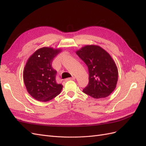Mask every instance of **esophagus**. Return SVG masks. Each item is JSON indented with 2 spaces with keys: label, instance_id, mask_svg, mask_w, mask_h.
Instances as JSON below:
<instances>
[{
  "label": "esophagus",
  "instance_id": "obj_1",
  "mask_svg": "<svg viewBox=\"0 0 146 146\" xmlns=\"http://www.w3.org/2000/svg\"><path fill=\"white\" fill-rule=\"evenodd\" d=\"M75 79H76V78H75L74 77H71V78H66L65 80H66V81H68V80H74Z\"/></svg>",
  "mask_w": 146,
  "mask_h": 146
}]
</instances>
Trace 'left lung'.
Wrapping results in <instances>:
<instances>
[{"instance_id": "left-lung-1", "label": "left lung", "mask_w": 146, "mask_h": 146, "mask_svg": "<svg viewBox=\"0 0 146 146\" xmlns=\"http://www.w3.org/2000/svg\"><path fill=\"white\" fill-rule=\"evenodd\" d=\"M89 72V83L83 92L94 99L108 97L115 90L118 80L116 64L108 53L96 45H86L77 50Z\"/></svg>"}]
</instances>
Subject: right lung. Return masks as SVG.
<instances>
[{
    "label": "right lung",
    "mask_w": 146,
    "mask_h": 146,
    "mask_svg": "<svg viewBox=\"0 0 146 146\" xmlns=\"http://www.w3.org/2000/svg\"><path fill=\"white\" fill-rule=\"evenodd\" d=\"M61 51L60 48L44 47L28 59L23 72L24 84L30 96L38 101L47 102L58 96L63 88L56 82V71L52 63Z\"/></svg>",
    "instance_id": "1"
}]
</instances>
